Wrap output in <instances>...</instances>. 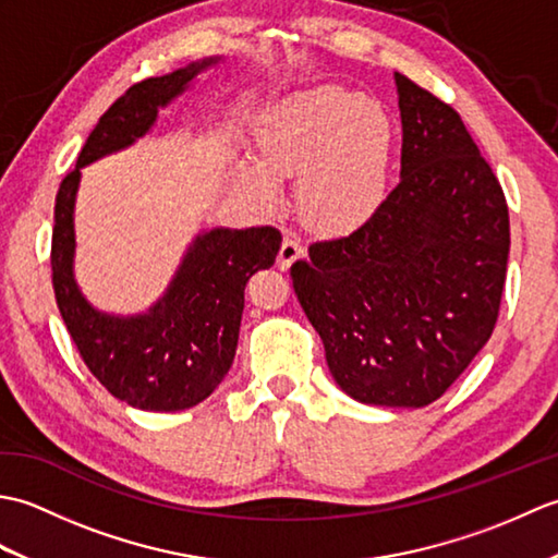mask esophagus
Instances as JSON below:
<instances>
[{
  "mask_svg": "<svg viewBox=\"0 0 558 558\" xmlns=\"http://www.w3.org/2000/svg\"><path fill=\"white\" fill-rule=\"evenodd\" d=\"M302 254H304V248H302V244H300L298 236L288 234L286 240H282V244H280L278 268H280V270H288V268L292 266V260H294V258H300Z\"/></svg>",
  "mask_w": 558,
  "mask_h": 558,
  "instance_id": "1",
  "label": "esophagus"
}]
</instances>
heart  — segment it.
Segmentation results:
<instances>
[{
  "label": "heart",
  "mask_w": 558,
  "mask_h": 558,
  "mask_svg": "<svg viewBox=\"0 0 558 558\" xmlns=\"http://www.w3.org/2000/svg\"><path fill=\"white\" fill-rule=\"evenodd\" d=\"M396 129L384 105L340 86L300 93L268 117L260 160L240 165L242 182L276 206L278 177H300L306 218L330 232L360 228L388 196Z\"/></svg>",
  "instance_id": "b5f03b06"
}]
</instances>
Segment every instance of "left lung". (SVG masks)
<instances>
[{
	"mask_svg": "<svg viewBox=\"0 0 558 558\" xmlns=\"http://www.w3.org/2000/svg\"><path fill=\"white\" fill-rule=\"evenodd\" d=\"M400 182L362 228L310 246L292 288L354 400L424 408L487 345L511 225L504 189L460 114L396 74Z\"/></svg>",
	"mask_w": 558,
	"mask_h": 558,
	"instance_id": "1",
	"label": "left lung"
}]
</instances>
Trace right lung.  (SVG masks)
<instances>
[{
  "label": "right lung",
  "mask_w": 558,
  "mask_h": 558,
  "mask_svg": "<svg viewBox=\"0 0 558 558\" xmlns=\"http://www.w3.org/2000/svg\"><path fill=\"white\" fill-rule=\"evenodd\" d=\"M216 62L204 59L134 83L100 117L78 153L76 170L64 177L57 192L50 264L59 314L90 374L114 398L138 410H186L218 388L234 360L246 282L256 270L272 266L282 236L270 225L201 232L186 248L168 292L146 314L98 312L74 280L81 168L146 136L158 110Z\"/></svg>",
  "instance_id": "right-lung-1"
}]
</instances>
